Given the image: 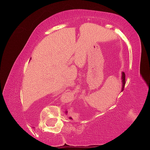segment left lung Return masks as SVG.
I'll return each mask as SVG.
<instances>
[{
    "label": "left lung",
    "mask_w": 150,
    "mask_h": 150,
    "mask_svg": "<svg viewBox=\"0 0 150 150\" xmlns=\"http://www.w3.org/2000/svg\"><path fill=\"white\" fill-rule=\"evenodd\" d=\"M121 79H122V91H123V89H124V86H125V75L124 73H122ZM65 113H67V111ZM69 118L72 119L71 117H70Z\"/></svg>",
    "instance_id": "left-lung-1"
}]
</instances>
